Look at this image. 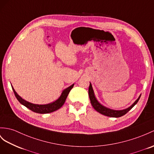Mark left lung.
Returning <instances> with one entry per match:
<instances>
[{"mask_svg": "<svg viewBox=\"0 0 154 154\" xmlns=\"http://www.w3.org/2000/svg\"><path fill=\"white\" fill-rule=\"evenodd\" d=\"M88 95H89V97L90 100V102H91V104L92 105V107H94V109L96 110V111H97L98 112L101 113V115H103L105 116H110V117H115V118H118L124 116V115H125L129 110H131L134 106H135L137 102L139 101L140 96L138 97V99L134 102V103L130 106L129 107L124 109V110H120V111H116V110H113V109H109L106 107H104L103 105H102L101 103H99L96 99V97L94 95V90L92 88V86L91 83H90V86H89V88H88Z\"/></svg>", "mask_w": 154, "mask_h": 154, "instance_id": "left-lung-1", "label": "left lung"}]
</instances>
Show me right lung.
I'll list each match as a JSON object with an SVG mask.
<instances>
[{"label":"right lung","mask_w":154,"mask_h":154,"mask_svg":"<svg viewBox=\"0 0 154 154\" xmlns=\"http://www.w3.org/2000/svg\"><path fill=\"white\" fill-rule=\"evenodd\" d=\"M73 85L74 84H73L72 85L69 86L68 88H67L65 90H63L61 96L59 97L58 100L53 102V103L46 104V105L34 104V103H30L29 101H26V100H23L21 96H19L18 95L17 93L15 92V90L13 88V86H11V87H12L13 91L14 92L15 97H16L17 100L20 102L22 105L25 106L26 107L29 109L30 110H31V111L34 112L39 113V114H47V113H50V112L57 111V110L60 109L62 106L64 105L67 98V96H68L70 90H72V88L73 87Z\"/></svg>","instance_id":"add662e5"}]
</instances>
